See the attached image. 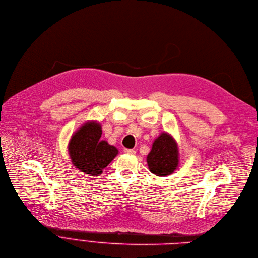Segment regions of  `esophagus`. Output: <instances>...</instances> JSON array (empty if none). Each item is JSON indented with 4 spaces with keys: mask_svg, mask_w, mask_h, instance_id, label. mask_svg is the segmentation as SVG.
Masks as SVG:
<instances>
[{
    "mask_svg": "<svg viewBox=\"0 0 258 258\" xmlns=\"http://www.w3.org/2000/svg\"><path fill=\"white\" fill-rule=\"evenodd\" d=\"M123 151H124V153H126V154H132V155L136 153V151H135L134 149H128V148H124Z\"/></svg>",
    "mask_w": 258,
    "mask_h": 258,
    "instance_id": "1",
    "label": "esophagus"
}]
</instances>
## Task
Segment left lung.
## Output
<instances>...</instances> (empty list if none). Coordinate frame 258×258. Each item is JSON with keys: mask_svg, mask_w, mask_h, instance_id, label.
Masks as SVG:
<instances>
[{"mask_svg": "<svg viewBox=\"0 0 258 258\" xmlns=\"http://www.w3.org/2000/svg\"><path fill=\"white\" fill-rule=\"evenodd\" d=\"M179 153L175 140L167 133H162L154 141L147 156L151 173L156 176H169L178 167Z\"/></svg>", "mask_w": 258, "mask_h": 258, "instance_id": "8db88e82", "label": "left lung"}]
</instances>
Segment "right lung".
<instances>
[{
    "mask_svg": "<svg viewBox=\"0 0 258 258\" xmlns=\"http://www.w3.org/2000/svg\"><path fill=\"white\" fill-rule=\"evenodd\" d=\"M102 128L98 122L91 121L82 125L71 138L69 153L73 165L79 171L90 176L102 174L118 153L116 147L101 140Z\"/></svg>",
    "mask_w": 258,
    "mask_h": 258,
    "instance_id": "1",
    "label": "right lung"
}]
</instances>
